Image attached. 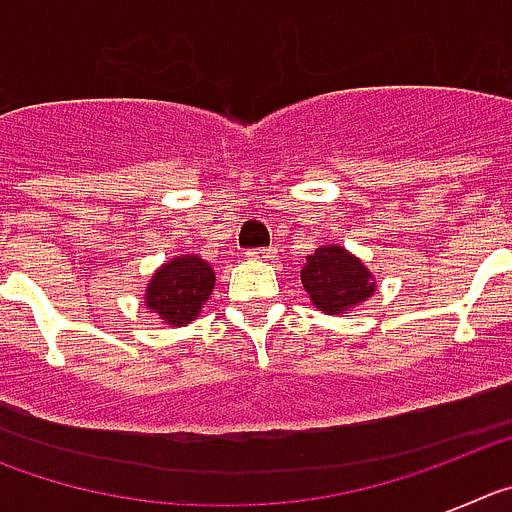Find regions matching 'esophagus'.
Returning <instances> with one entry per match:
<instances>
[{
  "label": "esophagus",
  "instance_id": "obj_1",
  "mask_svg": "<svg viewBox=\"0 0 512 512\" xmlns=\"http://www.w3.org/2000/svg\"><path fill=\"white\" fill-rule=\"evenodd\" d=\"M274 253H277L274 248H253V251H248L246 256L251 261H271L274 259Z\"/></svg>",
  "mask_w": 512,
  "mask_h": 512
}]
</instances>
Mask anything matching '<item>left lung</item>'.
<instances>
[{"instance_id":"obj_1","label":"left lung","mask_w":512,"mask_h":512,"mask_svg":"<svg viewBox=\"0 0 512 512\" xmlns=\"http://www.w3.org/2000/svg\"><path fill=\"white\" fill-rule=\"evenodd\" d=\"M310 302L325 315H346L377 292V279L359 256L338 243L315 248L300 271Z\"/></svg>"}]
</instances>
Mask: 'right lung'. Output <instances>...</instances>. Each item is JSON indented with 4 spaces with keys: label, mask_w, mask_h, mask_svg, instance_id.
Wrapping results in <instances>:
<instances>
[{
    "label": "right lung",
    "mask_w": 512,
    "mask_h": 512,
    "mask_svg": "<svg viewBox=\"0 0 512 512\" xmlns=\"http://www.w3.org/2000/svg\"><path fill=\"white\" fill-rule=\"evenodd\" d=\"M212 287L215 269L197 253H182L153 271L143 302L161 323L179 328L197 320L205 302L210 300Z\"/></svg>",
    "instance_id": "obj_1"
}]
</instances>
